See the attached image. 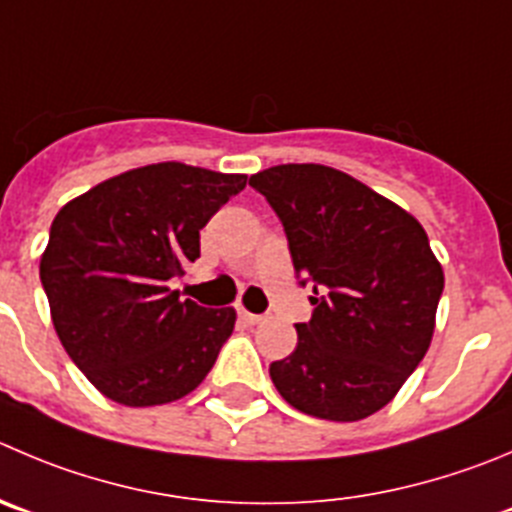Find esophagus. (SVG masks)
Masks as SVG:
<instances>
[{
  "mask_svg": "<svg viewBox=\"0 0 512 512\" xmlns=\"http://www.w3.org/2000/svg\"><path fill=\"white\" fill-rule=\"evenodd\" d=\"M238 319H241L243 324L253 326V324H261V321H264V316H261V314H251V311H246V309H238Z\"/></svg>",
  "mask_w": 512,
  "mask_h": 512,
  "instance_id": "obj_1",
  "label": "esophagus"
}]
</instances>
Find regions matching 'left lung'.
Wrapping results in <instances>:
<instances>
[{
  "label": "left lung",
  "instance_id": "left-lung-1",
  "mask_svg": "<svg viewBox=\"0 0 512 512\" xmlns=\"http://www.w3.org/2000/svg\"><path fill=\"white\" fill-rule=\"evenodd\" d=\"M284 223L296 274L314 284L299 342L269 367L281 397L319 420L357 422L389 405L435 334L445 274L412 213L329 165L251 175Z\"/></svg>",
  "mask_w": 512,
  "mask_h": 512
}]
</instances>
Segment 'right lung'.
<instances>
[{
    "label": "right lung",
    "mask_w": 512,
    "mask_h": 512,
    "mask_svg": "<svg viewBox=\"0 0 512 512\" xmlns=\"http://www.w3.org/2000/svg\"><path fill=\"white\" fill-rule=\"evenodd\" d=\"M243 186L241 173L168 160L102 180L60 208L40 279L62 347L107 399L168 405L211 372L236 309L180 299L168 281L201 256V228Z\"/></svg>",
    "instance_id": "obj_1"
}]
</instances>
